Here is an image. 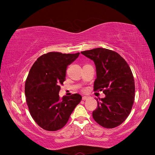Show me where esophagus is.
I'll list each match as a JSON object with an SVG mask.
<instances>
[{
    "label": "esophagus",
    "mask_w": 155,
    "mask_h": 155,
    "mask_svg": "<svg viewBox=\"0 0 155 155\" xmlns=\"http://www.w3.org/2000/svg\"><path fill=\"white\" fill-rule=\"evenodd\" d=\"M82 98H83V101H85V100L90 98V97H89V96H83Z\"/></svg>",
    "instance_id": "1"
}]
</instances>
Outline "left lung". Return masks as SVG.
Returning <instances> with one entry per match:
<instances>
[{
    "label": "left lung",
    "instance_id": "8db88e82",
    "mask_svg": "<svg viewBox=\"0 0 155 155\" xmlns=\"http://www.w3.org/2000/svg\"><path fill=\"white\" fill-rule=\"evenodd\" d=\"M96 65L94 91H103L104 98L96 99L94 120L107 128L116 127L129 115L135 98V82L127 61L116 52L96 48L81 52Z\"/></svg>",
    "mask_w": 155,
    "mask_h": 155
}]
</instances>
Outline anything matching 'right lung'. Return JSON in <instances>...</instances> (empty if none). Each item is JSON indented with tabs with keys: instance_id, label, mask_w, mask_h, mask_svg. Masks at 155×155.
<instances>
[{
	"instance_id": "1",
	"label": "right lung",
	"mask_w": 155,
	"mask_h": 155,
	"mask_svg": "<svg viewBox=\"0 0 155 155\" xmlns=\"http://www.w3.org/2000/svg\"><path fill=\"white\" fill-rule=\"evenodd\" d=\"M79 54L50 52L39 57L31 68L25 83L26 101L31 117L44 129L54 131L64 127L82 99L78 94L61 99L59 95L67 66Z\"/></svg>"
}]
</instances>
